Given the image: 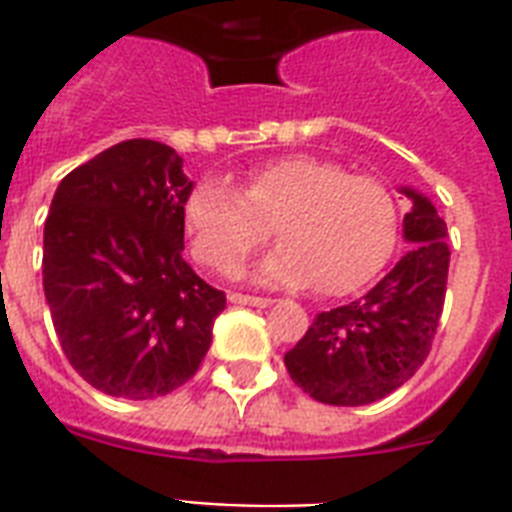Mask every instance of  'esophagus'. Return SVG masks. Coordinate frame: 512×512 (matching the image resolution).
Here are the masks:
<instances>
[{"label":"esophagus","mask_w":512,"mask_h":512,"mask_svg":"<svg viewBox=\"0 0 512 512\" xmlns=\"http://www.w3.org/2000/svg\"><path fill=\"white\" fill-rule=\"evenodd\" d=\"M231 303L236 305H252V308H268L273 303L271 297H255V295H241V292H233Z\"/></svg>","instance_id":"34e87169"}]
</instances>
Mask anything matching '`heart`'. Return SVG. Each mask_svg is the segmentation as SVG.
Wrapping results in <instances>:
<instances>
[{
	"instance_id": "1",
	"label": "heart",
	"mask_w": 512,
	"mask_h": 512,
	"mask_svg": "<svg viewBox=\"0 0 512 512\" xmlns=\"http://www.w3.org/2000/svg\"><path fill=\"white\" fill-rule=\"evenodd\" d=\"M276 225L281 247L257 265L271 287L345 295L380 273L401 233L396 191L377 175H350L321 156H284L247 172L244 193L220 177L201 180L185 201L193 255L236 276Z\"/></svg>"
}]
</instances>
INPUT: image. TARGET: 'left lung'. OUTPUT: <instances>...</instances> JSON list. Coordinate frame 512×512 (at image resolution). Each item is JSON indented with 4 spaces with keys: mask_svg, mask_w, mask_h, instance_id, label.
<instances>
[{
    "mask_svg": "<svg viewBox=\"0 0 512 512\" xmlns=\"http://www.w3.org/2000/svg\"><path fill=\"white\" fill-rule=\"evenodd\" d=\"M412 244L396 268L366 295L319 313L284 356L297 388L321 404L364 406L412 377L430 353L444 311L449 247L446 223L422 193L404 188Z\"/></svg>",
    "mask_w": 512,
    "mask_h": 512,
    "instance_id": "1",
    "label": "left lung"
}]
</instances>
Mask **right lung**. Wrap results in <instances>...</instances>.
<instances>
[{
	"label": "right lung",
	"mask_w": 512,
	"mask_h": 512,
	"mask_svg": "<svg viewBox=\"0 0 512 512\" xmlns=\"http://www.w3.org/2000/svg\"><path fill=\"white\" fill-rule=\"evenodd\" d=\"M193 183L175 148L135 138L68 172L44 223V297L68 364L116 398L199 372L225 292L183 260Z\"/></svg>",
	"instance_id": "obj_1"
}]
</instances>
